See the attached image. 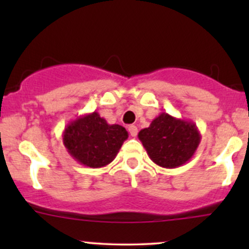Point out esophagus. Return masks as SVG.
<instances>
[{
  "label": "esophagus",
  "mask_w": 249,
  "mask_h": 249,
  "mask_svg": "<svg viewBox=\"0 0 249 249\" xmlns=\"http://www.w3.org/2000/svg\"><path fill=\"white\" fill-rule=\"evenodd\" d=\"M128 132L132 137H136L137 133H138V128L137 126H134V125H131V126H128Z\"/></svg>",
  "instance_id": "1"
}]
</instances>
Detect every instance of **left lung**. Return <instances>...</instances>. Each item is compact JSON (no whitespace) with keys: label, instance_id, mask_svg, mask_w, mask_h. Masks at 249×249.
<instances>
[{"label":"left lung","instance_id":"obj_1","mask_svg":"<svg viewBox=\"0 0 249 249\" xmlns=\"http://www.w3.org/2000/svg\"><path fill=\"white\" fill-rule=\"evenodd\" d=\"M138 138L154 164L176 168L186 164L194 156L201 134L196 123L161 112L150 126L141 130Z\"/></svg>","mask_w":249,"mask_h":249}]
</instances>
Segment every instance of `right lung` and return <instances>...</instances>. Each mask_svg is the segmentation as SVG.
<instances>
[{"label": "right lung", "mask_w": 249, "mask_h": 249, "mask_svg": "<svg viewBox=\"0 0 249 249\" xmlns=\"http://www.w3.org/2000/svg\"><path fill=\"white\" fill-rule=\"evenodd\" d=\"M62 137L65 148L76 161L99 168L116 158L128 133L122 125L107 124L95 111L70 122Z\"/></svg>", "instance_id": "1"}]
</instances>
